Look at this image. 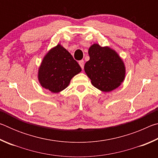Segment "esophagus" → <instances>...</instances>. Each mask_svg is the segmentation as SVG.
<instances>
[{"instance_id": "34e87169", "label": "esophagus", "mask_w": 158, "mask_h": 158, "mask_svg": "<svg viewBox=\"0 0 158 158\" xmlns=\"http://www.w3.org/2000/svg\"><path fill=\"white\" fill-rule=\"evenodd\" d=\"M79 64L80 67H81V69H84V61L83 60H80L79 62Z\"/></svg>"}]
</instances>
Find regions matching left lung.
Returning <instances> with one entry per match:
<instances>
[{"label": "left lung", "instance_id": "left-lung-1", "mask_svg": "<svg viewBox=\"0 0 158 158\" xmlns=\"http://www.w3.org/2000/svg\"><path fill=\"white\" fill-rule=\"evenodd\" d=\"M89 54L90 60L85 63L84 71L92 84L103 92H110L120 86L125 77V67L116 51L93 44Z\"/></svg>", "mask_w": 158, "mask_h": 158}]
</instances>
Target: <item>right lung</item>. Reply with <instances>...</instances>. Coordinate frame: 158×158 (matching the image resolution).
I'll use <instances>...</instances> for the list:
<instances>
[{"instance_id": "add662e5", "label": "right lung", "mask_w": 158, "mask_h": 158, "mask_svg": "<svg viewBox=\"0 0 158 158\" xmlns=\"http://www.w3.org/2000/svg\"><path fill=\"white\" fill-rule=\"evenodd\" d=\"M81 67L68 51L60 44L47 52L39 67L38 81L42 87L57 93L68 86Z\"/></svg>"}]
</instances>
